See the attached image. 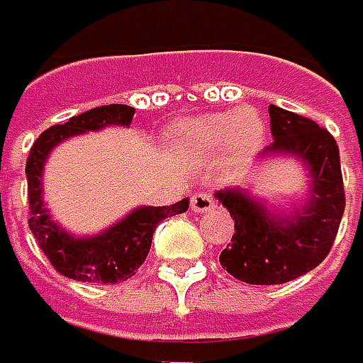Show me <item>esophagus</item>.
<instances>
[{
    "mask_svg": "<svg viewBox=\"0 0 363 363\" xmlns=\"http://www.w3.org/2000/svg\"><path fill=\"white\" fill-rule=\"evenodd\" d=\"M217 206V202H215V198L208 194V192H198V194L192 196V211L194 213H208V211H213Z\"/></svg>",
    "mask_w": 363,
    "mask_h": 363,
    "instance_id": "34e87169",
    "label": "esophagus"
}]
</instances>
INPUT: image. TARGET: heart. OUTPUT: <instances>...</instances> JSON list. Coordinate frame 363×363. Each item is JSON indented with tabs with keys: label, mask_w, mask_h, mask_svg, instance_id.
<instances>
[{
	"label": "heart",
	"mask_w": 363,
	"mask_h": 363,
	"mask_svg": "<svg viewBox=\"0 0 363 363\" xmlns=\"http://www.w3.org/2000/svg\"><path fill=\"white\" fill-rule=\"evenodd\" d=\"M264 123L252 109L219 111L190 117L171 128V140L175 146L194 152L208 155L225 144L231 159H244L262 140Z\"/></svg>",
	"instance_id": "obj_1"
}]
</instances>
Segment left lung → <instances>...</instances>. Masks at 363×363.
I'll list each match as a JSON object with an SVG mask.
<instances>
[{
  "instance_id": "left-lung-1",
  "label": "left lung",
  "mask_w": 363,
  "mask_h": 363,
  "mask_svg": "<svg viewBox=\"0 0 363 363\" xmlns=\"http://www.w3.org/2000/svg\"><path fill=\"white\" fill-rule=\"evenodd\" d=\"M271 134L260 159L296 157L310 175L303 204L289 213L269 211L244 188H225L215 198L235 220L231 244L219 262L235 279L250 285H281L316 269L333 247L345 211L339 146L316 121L269 107Z\"/></svg>"
}]
</instances>
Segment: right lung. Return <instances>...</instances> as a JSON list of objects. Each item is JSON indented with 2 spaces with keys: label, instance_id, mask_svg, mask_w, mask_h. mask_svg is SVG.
<instances>
[{
  "label": "right lung",
  "instance_id": "right-lung-1",
  "mask_svg": "<svg viewBox=\"0 0 363 363\" xmlns=\"http://www.w3.org/2000/svg\"><path fill=\"white\" fill-rule=\"evenodd\" d=\"M132 117L134 107L130 105L94 107L69 117L65 123L45 130L30 148L26 161L30 208L28 227L53 269L67 279L82 283H119L130 279L146 260L157 225L167 217L186 213L190 206L188 198L171 206H138L101 233L82 238L67 233L57 220L51 219L43 200V169L51 150L78 134L99 132L107 125L128 128Z\"/></svg>",
  "mask_w": 363,
  "mask_h": 363
}]
</instances>
